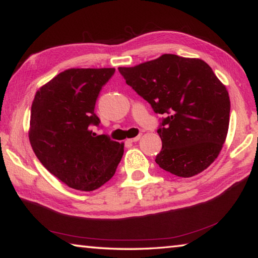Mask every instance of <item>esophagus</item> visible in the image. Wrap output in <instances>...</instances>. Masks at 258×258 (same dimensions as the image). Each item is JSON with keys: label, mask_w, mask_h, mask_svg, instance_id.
<instances>
[{"label": "esophagus", "mask_w": 258, "mask_h": 258, "mask_svg": "<svg viewBox=\"0 0 258 258\" xmlns=\"http://www.w3.org/2000/svg\"><path fill=\"white\" fill-rule=\"evenodd\" d=\"M140 139H141V135H138V137H135V138H132V139H130V140H128V141H131V142H138Z\"/></svg>", "instance_id": "1"}]
</instances>
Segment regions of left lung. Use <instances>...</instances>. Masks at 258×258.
<instances>
[{
    "label": "left lung",
    "instance_id": "left-lung-1",
    "mask_svg": "<svg viewBox=\"0 0 258 258\" xmlns=\"http://www.w3.org/2000/svg\"><path fill=\"white\" fill-rule=\"evenodd\" d=\"M121 76L156 113L165 115L157 132L163 142L160 168L180 177L205 171L217 158L230 121L226 87L202 59L163 54Z\"/></svg>",
    "mask_w": 258,
    "mask_h": 258
}]
</instances>
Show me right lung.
Returning <instances> with one entry per match:
<instances>
[{"instance_id": "obj_1", "label": "right lung", "mask_w": 258, "mask_h": 258, "mask_svg": "<svg viewBox=\"0 0 258 258\" xmlns=\"http://www.w3.org/2000/svg\"><path fill=\"white\" fill-rule=\"evenodd\" d=\"M115 68H72L60 73L35 94L29 142L52 175L73 189L93 191L113 176L124 143L95 135L94 108Z\"/></svg>"}]
</instances>
